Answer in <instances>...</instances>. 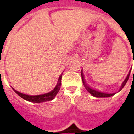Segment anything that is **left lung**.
<instances>
[{
    "label": "left lung",
    "instance_id": "left-lung-1",
    "mask_svg": "<svg viewBox=\"0 0 134 134\" xmlns=\"http://www.w3.org/2000/svg\"><path fill=\"white\" fill-rule=\"evenodd\" d=\"M130 72H131V70L129 71V74H128L127 77H126V78L125 79V80H124V82L122 83V85H121V88H120L119 91H121V90H122L123 87H124L126 84V82H127L128 80H129V75H130ZM81 75H82V82H83L84 86H85V87L86 88V90L90 92L92 96H94V97H111V96L115 94V93H113V94H107V93L99 92V91H97V90L92 89V88H91L90 87H89L88 85L86 83V82H85V78H84V75H83V72H82H82H81ZM133 75H134V71H133Z\"/></svg>",
    "mask_w": 134,
    "mask_h": 134
}]
</instances>
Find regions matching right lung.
<instances>
[{"label": "right lung", "instance_id": "add662e5", "mask_svg": "<svg viewBox=\"0 0 134 134\" xmlns=\"http://www.w3.org/2000/svg\"><path fill=\"white\" fill-rule=\"evenodd\" d=\"M62 75L59 76V80L57 82V84L56 85V87H54V89L51 91V92L46 93V94H43L40 95H27L21 92H18L15 90H14L13 88V90H14V92L16 93L17 94L20 96V97L23 98V99L30 102L33 103H41L44 102H47V101H51L55 97V96L57 95L58 92L60 90V86H61V79H62Z\"/></svg>", "mask_w": 134, "mask_h": 134}]
</instances>
